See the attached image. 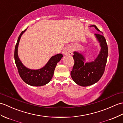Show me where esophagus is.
Wrapping results in <instances>:
<instances>
[{
    "mask_svg": "<svg viewBox=\"0 0 123 123\" xmlns=\"http://www.w3.org/2000/svg\"><path fill=\"white\" fill-rule=\"evenodd\" d=\"M62 53L65 55H72V49H71V47H67L66 48H65L64 49Z\"/></svg>",
    "mask_w": 123,
    "mask_h": 123,
    "instance_id": "34e87169",
    "label": "esophagus"
}]
</instances>
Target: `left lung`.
Masks as SVG:
<instances>
[{"label": "left lung", "instance_id": "8db88e82", "mask_svg": "<svg viewBox=\"0 0 123 123\" xmlns=\"http://www.w3.org/2000/svg\"><path fill=\"white\" fill-rule=\"evenodd\" d=\"M98 32H102L96 25H92ZM95 37L101 47L99 54L93 61L85 63V58L81 53L74 51L73 58L74 60L71 78L76 84L82 86L92 85L98 82L105 71L107 56L108 47L104 37L101 34H95Z\"/></svg>", "mask_w": 123, "mask_h": 123}]
</instances>
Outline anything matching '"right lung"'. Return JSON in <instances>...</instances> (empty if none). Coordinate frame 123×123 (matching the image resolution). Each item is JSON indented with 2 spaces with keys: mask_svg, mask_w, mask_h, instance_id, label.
<instances>
[{
  "mask_svg": "<svg viewBox=\"0 0 123 123\" xmlns=\"http://www.w3.org/2000/svg\"><path fill=\"white\" fill-rule=\"evenodd\" d=\"M27 29L22 31L19 35L15 49V60L21 78L28 85L34 86H41L48 84L54 74L56 65L63 57L62 54L52 56L43 67L38 70L30 69L22 64L18 55V48L20 40L22 34Z\"/></svg>",
  "mask_w": 123,
  "mask_h": 123,
  "instance_id": "right-lung-1",
  "label": "right lung"
}]
</instances>
